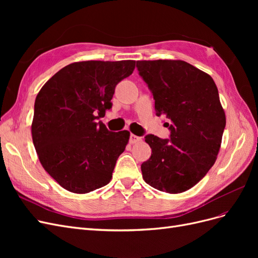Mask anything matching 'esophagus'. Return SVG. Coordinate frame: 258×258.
I'll return each mask as SVG.
<instances>
[{"mask_svg":"<svg viewBox=\"0 0 258 258\" xmlns=\"http://www.w3.org/2000/svg\"><path fill=\"white\" fill-rule=\"evenodd\" d=\"M142 140L141 137H138V136H135V135H130V138H129V142L131 144H135V143H138Z\"/></svg>","mask_w":258,"mask_h":258,"instance_id":"34e87169","label":"esophagus"}]
</instances>
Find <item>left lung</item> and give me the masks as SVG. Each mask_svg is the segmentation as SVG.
Wrapping results in <instances>:
<instances>
[{"label":"left lung","instance_id":"8db88e82","mask_svg":"<svg viewBox=\"0 0 258 258\" xmlns=\"http://www.w3.org/2000/svg\"><path fill=\"white\" fill-rule=\"evenodd\" d=\"M137 69L170 130L169 139L145 137L152 155L141 165L143 178L160 191L183 192L208 173L220 151L226 117L217 87L182 60L137 61Z\"/></svg>","mask_w":258,"mask_h":258}]
</instances>
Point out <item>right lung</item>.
I'll return each instance as SVG.
<instances>
[{"label": "right lung", "mask_w": 258, "mask_h": 258, "mask_svg": "<svg viewBox=\"0 0 258 258\" xmlns=\"http://www.w3.org/2000/svg\"><path fill=\"white\" fill-rule=\"evenodd\" d=\"M136 61H83L62 68L37 93L32 139L38 159L64 189L87 194L110 183L128 131L99 120L111 110L116 85Z\"/></svg>", "instance_id": "obj_1"}]
</instances>
